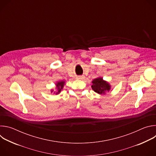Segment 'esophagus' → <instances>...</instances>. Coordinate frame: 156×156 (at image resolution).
<instances>
[{"label":"esophagus","instance_id":"obj_1","mask_svg":"<svg viewBox=\"0 0 156 156\" xmlns=\"http://www.w3.org/2000/svg\"><path fill=\"white\" fill-rule=\"evenodd\" d=\"M78 80H83L84 78V76H78L76 78Z\"/></svg>","mask_w":156,"mask_h":156}]
</instances>
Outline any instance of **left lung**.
I'll list each match as a JSON object with an SVG mask.
<instances>
[{
  "mask_svg": "<svg viewBox=\"0 0 156 156\" xmlns=\"http://www.w3.org/2000/svg\"><path fill=\"white\" fill-rule=\"evenodd\" d=\"M92 85L93 90L98 94H104L106 91L110 90V85L105 81H104L102 78H98L94 79Z\"/></svg>",
  "mask_w": 156,
  "mask_h": 156,
  "instance_id": "obj_1",
  "label": "left lung"
}]
</instances>
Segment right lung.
<instances>
[{
    "mask_svg": "<svg viewBox=\"0 0 156 156\" xmlns=\"http://www.w3.org/2000/svg\"><path fill=\"white\" fill-rule=\"evenodd\" d=\"M63 85H64V81H60V82H58V83L57 84V92L56 93V94H58V93L61 91V90L63 88Z\"/></svg>",
    "mask_w": 156,
    "mask_h": 156,
    "instance_id": "right-lung-1",
    "label": "right lung"
}]
</instances>
